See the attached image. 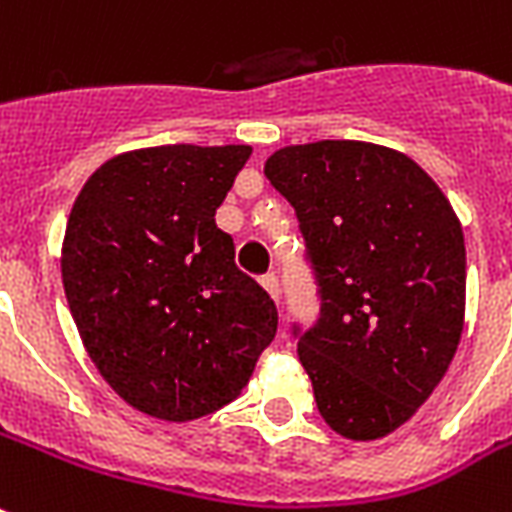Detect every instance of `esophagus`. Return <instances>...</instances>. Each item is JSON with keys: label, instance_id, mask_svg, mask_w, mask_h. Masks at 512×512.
<instances>
[{"label": "esophagus", "instance_id": "1", "mask_svg": "<svg viewBox=\"0 0 512 512\" xmlns=\"http://www.w3.org/2000/svg\"><path fill=\"white\" fill-rule=\"evenodd\" d=\"M260 282H263V287L268 292H271L273 300H279V295H282V284H279V273L276 271H268L260 276Z\"/></svg>", "mask_w": 512, "mask_h": 512}]
</instances>
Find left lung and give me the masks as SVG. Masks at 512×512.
<instances>
[{"mask_svg":"<svg viewBox=\"0 0 512 512\" xmlns=\"http://www.w3.org/2000/svg\"><path fill=\"white\" fill-rule=\"evenodd\" d=\"M265 177L290 201L317 284L292 338L322 419L351 440L395 432L454 360L464 236L440 187L403 152L349 139L276 150Z\"/></svg>","mask_w":512,"mask_h":512,"instance_id":"1","label":"left lung"}]
</instances>
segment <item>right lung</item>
<instances>
[{
  "instance_id": "right-lung-1",
  "label": "right lung",
  "mask_w": 512,
  "mask_h": 512,
  "mask_svg": "<svg viewBox=\"0 0 512 512\" xmlns=\"http://www.w3.org/2000/svg\"><path fill=\"white\" fill-rule=\"evenodd\" d=\"M249 155L247 144L117 155L93 171L66 222L74 325L104 381L155 419L220 411L276 335V303L214 222Z\"/></svg>"
}]
</instances>
